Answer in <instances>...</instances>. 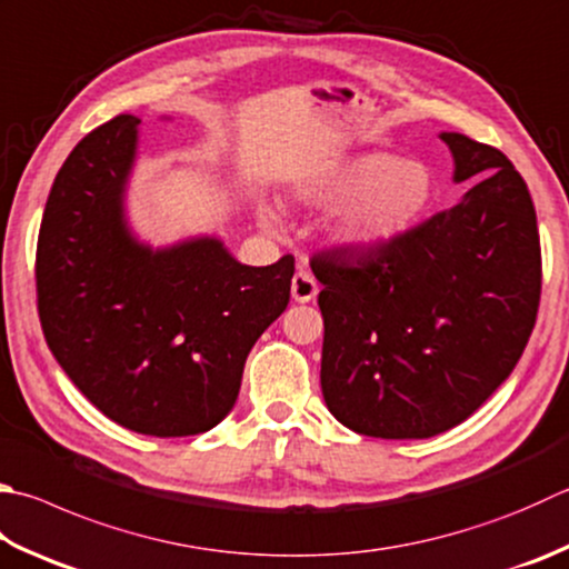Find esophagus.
<instances>
[{"label":"esophagus","mask_w":569,"mask_h":569,"mask_svg":"<svg viewBox=\"0 0 569 569\" xmlns=\"http://www.w3.org/2000/svg\"><path fill=\"white\" fill-rule=\"evenodd\" d=\"M319 292V284L312 277V272L307 270H299L295 277H292V297L295 302H312V299L317 297Z\"/></svg>","instance_id":"obj_1"}]
</instances>
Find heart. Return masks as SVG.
I'll list each match as a JSON object with an SVG mask.
<instances>
[{"label":"heart","mask_w":569,"mask_h":569,"mask_svg":"<svg viewBox=\"0 0 569 569\" xmlns=\"http://www.w3.org/2000/svg\"><path fill=\"white\" fill-rule=\"evenodd\" d=\"M431 170L386 151L345 158L302 188L312 206H345L335 222L341 242L377 244L411 230L433 202Z\"/></svg>","instance_id":"obj_1"}]
</instances>
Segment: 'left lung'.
Returning <instances> with one entry per match:
<instances>
[{"label": "left lung", "instance_id": "1", "mask_svg": "<svg viewBox=\"0 0 569 569\" xmlns=\"http://www.w3.org/2000/svg\"><path fill=\"white\" fill-rule=\"evenodd\" d=\"M441 138L456 183L478 178L458 206L386 242L309 260L325 284L321 393L361 436L431 438L463 423L516 369L538 319L528 186L498 148Z\"/></svg>", "mask_w": 569, "mask_h": 569}]
</instances>
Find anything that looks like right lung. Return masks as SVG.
I'll use <instances>...</instances> for the list:
<instances>
[{
    "mask_svg": "<svg viewBox=\"0 0 569 569\" xmlns=\"http://www.w3.org/2000/svg\"><path fill=\"white\" fill-rule=\"evenodd\" d=\"M138 118L81 138L37 242V307L73 386L128 431L206 433L230 413L244 359L289 302L295 257L240 264L220 240L151 250L123 220Z\"/></svg>",
    "mask_w": 569,
    "mask_h": 569,
    "instance_id": "right-lung-1",
    "label": "right lung"
}]
</instances>
